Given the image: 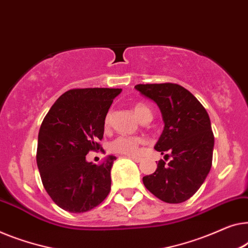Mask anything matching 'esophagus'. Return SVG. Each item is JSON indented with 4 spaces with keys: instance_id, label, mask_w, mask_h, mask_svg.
I'll use <instances>...</instances> for the list:
<instances>
[{
    "instance_id": "obj_1",
    "label": "esophagus",
    "mask_w": 248,
    "mask_h": 248,
    "mask_svg": "<svg viewBox=\"0 0 248 248\" xmlns=\"http://www.w3.org/2000/svg\"><path fill=\"white\" fill-rule=\"evenodd\" d=\"M128 157H130V159H132L133 161H135V162H136V163L141 162V160H142V159H141V157H139V156H132V155H131V156H128Z\"/></svg>"
}]
</instances>
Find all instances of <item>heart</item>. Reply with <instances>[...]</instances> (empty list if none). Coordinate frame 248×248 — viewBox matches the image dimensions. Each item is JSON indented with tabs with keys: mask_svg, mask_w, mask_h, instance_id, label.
Instances as JSON below:
<instances>
[{
	"mask_svg": "<svg viewBox=\"0 0 248 248\" xmlns=\"http://www.w3.org/2000/svg\"><path fill=\"white\" fill-rule=\"evenodd\" d=\"M133 110L140 121H151L152 110L144 103H136L133 105ZM112 110H108L104 118V127L109 128L112 124ZM144 143V140L140 136H118L109 144V150L113 153L124 154V155H136L139 152L140 145Z\"/></svg>",
	"mask_w": 248,
	"mask_h": 248,
	"instance_id": "heart-1",
	"label": "heart"
}]
</instances>
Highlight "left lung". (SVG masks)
<instances>
[{"label": "left lung", "mask_w": 248, "mask_h": 248, "mask_svg": "<svg viewBox=\"0 0 248 248\" xmlns=\"http://www.w3.org/2000/svg\"><path fill=\"white\" fill-rule=\"evenodd\" d=\"M160 107L164 130L154 149L171 156L160 160L143 184L156 198L180 203L198 191L213 164L214 133L207 110L189 91L178 84H139L134 87Z\"/></svg>", "instance_id": "obj_1"}]
</instances>
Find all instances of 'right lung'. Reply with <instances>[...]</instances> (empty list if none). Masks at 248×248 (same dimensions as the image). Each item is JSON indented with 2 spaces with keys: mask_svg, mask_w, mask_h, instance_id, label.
Instances as JSON below:
<instances>
[{
  "mask_svg": "<svg viewBox=\"0 0 248 248\" xmlns=\"http://www.w3.org/2000/svg\"><path fill=\"white\" fill-rule=\"evenodd\" d=\"M121 88H75L56 100L38 135L37 164L42 185L57 206L85 213L110 191V169L116 156L100 164L86 161L91 151L105 152L98 141L104 118Z\"/></svg>",
  "mask_w": 248,
  "mask_h": 248,
  "instance_id": "right-lung-1",
  "label": "right lung"
}]
</instances>
